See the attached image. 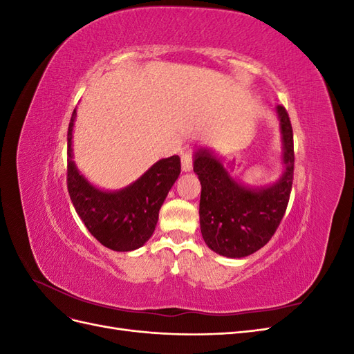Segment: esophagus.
Instances as JSON below:
<instances>
[{
  "label": "esophagus",
  "instance_id": "34e87169",
  "mask_svg": "<svg viewBox=\"0 0 354 354\" xmlns=\"http://www.w3.org/2000/svg\"><path fill=\"white\" fill-rule=\"evenodd\" d=\"M181 169H183L185 173H189V171H192V156H190V153L181 155Z\"/></svg>",
  "mask_w": 354,
  "mask_h": 354
}]
</instances>
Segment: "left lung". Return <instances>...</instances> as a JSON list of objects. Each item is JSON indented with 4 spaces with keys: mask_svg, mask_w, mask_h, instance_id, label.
Wrapping results in <instances>:
<instances>
[{
    "mask_svg": "<svg viewBox=\"0 0 354 354\" xmlns=\"http://www.w3.org/2000/svg\"><path fill=\"white\" fill-rule=\"evenodd\" d=\"M282 142V174L266 186H248L230 176L221 158L201 147L194 171L201 181L199 223L208 248L229 259H242L270 241L283 217L294 177V136L288 112L277 106Z\"/></svg>",
    "mask_w": 354,
    "mask_h": 354,
    "instance_id": "8db88e82",
    "label": "left lung"
}]
</instances>
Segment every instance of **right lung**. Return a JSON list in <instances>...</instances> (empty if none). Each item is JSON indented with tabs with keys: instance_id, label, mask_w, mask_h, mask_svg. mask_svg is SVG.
Segmentation results:
<instances>
[{
	"instance_id": "right-lung-1",
	"label": "right lung",
	"mask_w": 354,
	"mask_h": 354,
	"mask_svg": "<svg viewBox=\"0 0 354 354\" xmlns=\"http://www.w3.org/2000/svg\"><path fill=\"white\" fill-rule=\"evenodd\" d=\"M75 120L77 109L68 128V190L75 211L106 248L118 252L140 248L153 234L159 209L180 176V158L174 155L159 159L124 189L102 190L80 173L73 160Z\"/></svg>"
}]
</instances>
